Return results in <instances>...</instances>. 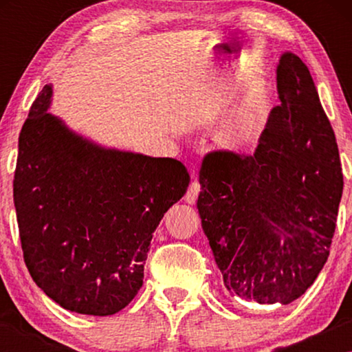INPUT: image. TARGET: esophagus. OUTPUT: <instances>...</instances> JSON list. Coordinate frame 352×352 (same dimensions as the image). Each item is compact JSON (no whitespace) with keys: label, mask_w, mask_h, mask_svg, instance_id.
<instances>
[{"label":"esophagus","mask_w":352,"mask_h":352,"mask_svg":"<svg viewBox=\"0 0 352 352\" xmlns=\"http://www.w3.org/2000/svg\"><path fill=\"white\" fill-rule=\"evenodd\" d=\"M199 192H200V183L199 180H192L189 184V188L186 190V195H184V199H186L188 204H195V200L199 197Z\"/></svg>","instance_id":"34e87169"}]
</instances>
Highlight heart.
I'll list each match as a JSON object with an SVG mask.
<instances>
[{
  "label": "heart",
  "mask_w": 352,
  "mask_h": 352,
  "mask_svg": "<svg viewBox=\"0 0 352 352\" xmlns=\"http://www.w3.org/2000/svg\"><path fill=\"white\" fill-rule=\"evenodd\" d=\"M269 110V98L264 90L256 88L247 99L245 105L233 122L228 124L220 135V140L228 147H242L254 140L262 127L264 118Z\"/></svg>",
  "instance_id": "1"
}]
</instances>
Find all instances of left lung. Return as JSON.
Instances as JSON below:
<instances>
[{"label": "left lung", "instance_id": "8db88e82", "mask_svg": "<svg viewBox=\"0 0 352 352\" xmlns=\"http://www.w3.org/2000/svg\"><path fill=\"white\" fill-rule=\"evenodd\" d=\"M278 94L253 153L205 155L197 200L226 290L259 305H290L314 284L343 192L336 133L292 52L279 60Z\"/></svg>", "mask_w": 352, "mask_h": 352}]
</instances>
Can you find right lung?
I'll list each match as a JSON object with an SVG mask.
<instances>
[{
    "label": "right lung",
    "instance_id": "right-lung-1",
    "mask_svg": "<svg viewBox=\"0 0 352 352\" xmlns=\"http://www.w3.org/2000/svg\"><path fill=\"white\" fill-rule=\"evenodd\" d=\"M46 85L19 138L14 204L23 258L63 309L111 315L144 279L153 231L189 184L174 158L105 151L47 113Z\"/></svg>",
    "mask_w": 352,
    "mask_h": 352
}]
</instances>
